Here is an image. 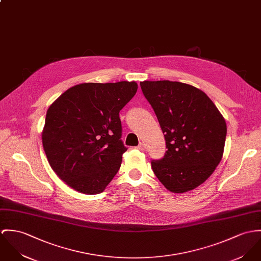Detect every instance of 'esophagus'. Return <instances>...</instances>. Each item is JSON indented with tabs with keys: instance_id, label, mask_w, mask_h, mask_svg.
<instances>
[{
	"instance_id": "1",
	"label": "esophagus",
	"mask_w": 261,
	"mask_h": 261,
	"mask_svg": "<svg viewBox=\"0 0 261 261\" xmlns=\"http://www.w3.org/2000/svg\"><path fill=\"white\" fill-rule=\"evenodd\" d=\"M137 147H138V149H140V150H144V149H145V144H144L143 142H141Z\"/></svg>"
}]
</instances>
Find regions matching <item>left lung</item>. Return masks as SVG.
Instances as JSON below:
<instances>
[{"label":"left lung","mask_w":261,"mask_h":261,"mask_svg":"<svg viewBox=\"0 0 261 261\" xmlns=\"http://www.w3.org/2000/svg\"><path fill=\"white\" fill-rule=\"evenodd\" d=\"M142 94L153 109L167 150L151 168L167 190L182 193L203 184L221 161L226 123L202 91L179 82L144 81Z\"/></svg>","instance_id":"obj_1"}]
</instances>
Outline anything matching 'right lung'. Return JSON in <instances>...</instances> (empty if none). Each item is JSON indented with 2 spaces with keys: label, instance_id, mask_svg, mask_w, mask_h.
I'll return each instance as SVG.
<instances>
[{
  "label": "right lung",
  "instance_id": "add662e5",
  "mask_svg": "<svg viewBox=\"0 0 261 261\" xmlns=\"http://www.w3.org/2000/svg\"><path fill=\"white\" fill-rule=\"evenodd\" d=\"M137 91L135 82L81 84L48 108L44 150L50 167L69 187L96 194L117 174L127 149L119 114Z\"/></svg>",
  "mask_w": 261,
  "mask_h": 261
}]
</instances>
